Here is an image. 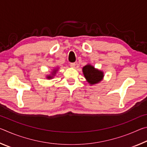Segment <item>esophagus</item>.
<instances>
[{
	"mask_svg": "<svg viewBox=\"0 0 147 147\" xmlns=\"http://www.w3.org/2000/svg\"><path fill=\"white\" fill-rule=\"evenodd\" d=\"M70 66L71 67L74 68V67H75V66H76V63H71Z\"/></svg>",
	"mask_w": 147,
	"mask_h": 147,
	"instance_id": "1",
	"label": "esophagus"
}]
</instances>
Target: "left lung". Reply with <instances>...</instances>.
Segmentation results:
<instances>
[{
    "label": "left lung",
    "instance_id": "obj_1",
    "mask_svg": "<svg viewBox=\"0 0 147 147\" xmlns=\"http://www.w3.org/2000/svg\"><path fill=\"white\" fill-rule=\"evenodd\" d=\"M82 71L87 82L91 85L98 84L103 79V72L95 69L90 64L84 66L82 68Z\"/></svg>",
    "mask_w": 147,
    "mask_h": 147
}]
</instances>
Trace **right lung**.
Listing matches in <instances>:
<instances>
[{
    "instance_id": "right-lung-1",
    "label": "right lung",
    "mask_w": 147,
    "mask_h": 147,
    "mask_svg": "<svg viewBox=\"0 0 147 147\" xmlns=\"http://www.w3.org/2000/svg\"><path fill=\"white\" fill-rule=\"evenodd\" d=\"M58 71V69H54L53 70V71L52 72V74H51V75H49V76H47V79H52L54 77V76L56 74V72Z\"/></svg>"
}]
</instances>
